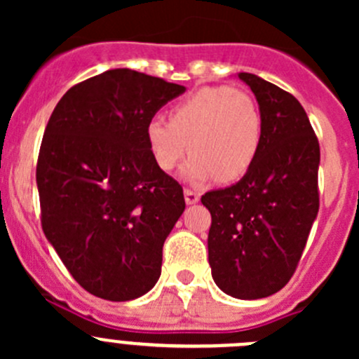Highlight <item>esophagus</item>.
I'll list each match as a JSON object with an SVG mask.
<instances>
[{
    "instance_id": "esophagus-1",
    "label": "esophagus",
    "mask_w": 359,
    "mask_h": 359,
    "mask_svg": "<svg viewBox=\"0 0 359 359\" xmlns=\"http://www.w3.org/2000/svg\"><path fill=\"white\" fill-rule=\"evenodd\" d=\"M184 198H186L187 205H194V203L200 201V194L191 189H184Z\"/></svg>"
}]
</instances>
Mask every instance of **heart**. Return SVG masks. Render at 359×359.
I'll return each instance as SVG.
<instances>
[{
	"mask_svg": "<svg viewBox=\"0 0 359 359\" xmlns=\"http://www.w3.org/2000/svg\"><path fill=\"white\" fill-rule=\"evenodd\" d=\"M146 140L154 163L165 172L187 153L182 177L200 184L234 182L248 173L262 144V114L250 93L231 86H206L170 111V123L153 118Z\"/></svg>",
	"mask_w": 359,
	"mask_h": 359,
	"instance_id": "1",
	"label": "heart"
}]
</instances>
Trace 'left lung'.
<instances>
[{"instance_id":"obj_1","label":"left lung","mask_w":359,"mask_h":359,"mask_svg":"<svg viewBox=\"0 0 359 359\" xmlns=\"http://www.w3.org/2000/svg\"><path fill=\"white\" fill-rule=\"evenodd\" d=\"M247 83L262 114V144L247 175L201 198L212 215L208 262L227 295L255 300L280 292L318 217L320 144L292 93L250 72Z\"/></svg>"}]
</instances>
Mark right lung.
<instances>
[{
	"instance_id": "add662e5",
	"label": "right lung",
	"mask_w": 359,
	"mask_h": 359,
	"mask_svg": "<svg viewBox=\"0 0 359 359\" xmlns=\"http://www.w3.org/2000/svg\"><path fill=\"white\" fill-rule=\"evenodd\" d=\"M184 92L111 69L69 88L50 116L36 166L43 233L92 295L125 302L159 280L163 243L186 201L151 156L146 126Z\"/></svg>"
}]
</instances>
